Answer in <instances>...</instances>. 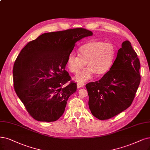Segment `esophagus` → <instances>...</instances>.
I'll use <instances>...</instances> for the list:
<instances>
[{
  "instance_id": "esophagus-1",
  "label": "esophagus",
  "mask_w": 150,
  "mask_h": 150,
  "mask_svg": "<svg viewBox=\"0 0 150 150\" xmlns=\"http://www.w3.org/2000/svg\"><path fill=\"white\" fill-rule=\"evenodd\" d=\"M84 85H85L84 83H77V87L80 88H81V87L83 86Z\"/></svg>"
}]
</instances>
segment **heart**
<instances>
[{
  "instance_id": "heart-1",
  "label": "heart",
  "mask_w": 150,
  "mask_h": 150,
  "mask_svg": "<svg viewBox=\"0 0 150 150\" xmlns=\"http://www.w3.org/2000/svg\"><path fill=\"white\" fill-rule=\"evenodd\" d=\"M79 55L70 54L67 60V66L71 73L79 72L86 64L87 67L75 76L79 83L86 81L95 74L98 76L106 74L111 69L115 57V47L111 42L91 41L81 45Z\"/></svg>"
}]
</instances>
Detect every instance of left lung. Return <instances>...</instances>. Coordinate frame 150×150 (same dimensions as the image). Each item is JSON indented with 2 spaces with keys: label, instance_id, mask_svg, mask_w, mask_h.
Returning <instances> with one entry per match:
<instances>
[{
  "label": "left lung",
  "instance_id": "obj_1",
  "mask_svg": "<svg viewBox=\"0 0 150 150\" xmlns=\"http://www.w3.org/2000/svg\"><path fill=\"white\" fill-rule=\"evenodd\" d=\"M140 68L130 42L124 41L110 70L99 81L86 85L88 105L95 117L109 119L130 107L140 83Z\"/></svg>",
  "mask_w": 150,
  "mask_h": 150
}]
</instances>
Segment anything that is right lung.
<instances>
[{
  "label": "right lung",
  "instance_id": "1",
  "mask_svg": "<svg viewBox=\"0 0 150 150\" xmlns=\"http://www.w3.org/2000/svg\"><path fill=\"white\" fill-rule=\"evenodd\" d=\"M93 36L91 31L77 28L47 33L28 43L14 63L13 85L16 95L33 118L54 122L64 112L76 84L65 69L75 43Z\"/></svg>",
  "mask_w": 150,
  "mask_h": 150
}]
</instances>
